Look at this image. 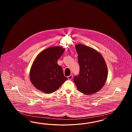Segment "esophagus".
<instances>
[{
    "label": "esophagus",
    "mask_w": 132,
    "mask_h": 132,
    "mask_svg": "<svg viewBox=\"0 0 132 132\" xmlns=\"http://www.w3.org/2000/svg\"><path fill=\"white\" fill-rule=\"evenodd\" d=\"M67 78H68V79L69 80H71L72 78V75H71L70 76H68V77H67Z\"/></svg>",
    "instance_id": "esophagus-1"
}]
</instances>
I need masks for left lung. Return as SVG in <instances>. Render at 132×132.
Wrapping results in <instances>:
<instances>
[{"instance_id": "left-lung-1", "label": "left lung", "mask_w": 132, "mask_h": 132, "mask_svg": "<svg viewBox=\"0 0 132 132\" xmlns=\"http://www.w3.org/2000/svg\"><path fill=\"white\" fill-rule=\"evenodd\" d=\"M80 73L74 77L77 89L92 95L104 87L108 77V67L103 56L95 49L84 44L76 45Z\"/></svg>"}]
</instances>
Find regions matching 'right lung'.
I'll list each match as a JSON object with an SVG mask.
<instances>
[{"instance_id": "right-lung-1", "label": "right lung", "mask_w": 132, "mask_h": 132, "mask_svg": "<svg viewBox=\"0 0 132 132\" xmlns=\"http://www.w3.org/2000/svg\"><path fill=\"white\" fill-rule=\"evenodd\" d=\"M64 50L61 46H53L44 49L37 56L29 72L30 81L37 89L50 94L68 80L64 76L62 68L57 63Z\"/></svg>"}]
</instances>
